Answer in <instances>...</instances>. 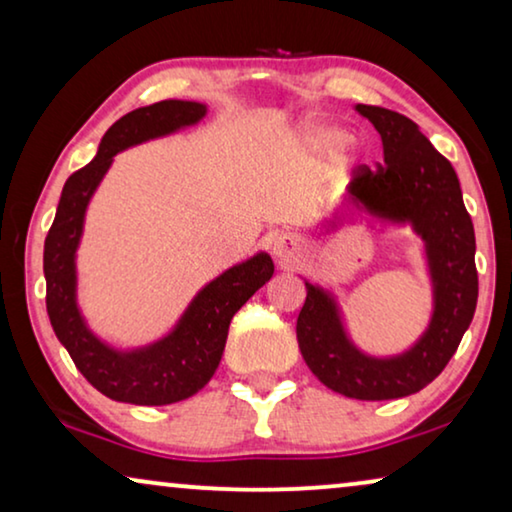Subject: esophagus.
<instances>
[{
  "instance_id": "obj_1",
  "label": "esophagus",
  "mask_w": 512,
  "mask_h": 512,
  "mask_svg": "<svg viewBox=\"0 0 512 512\" xmlns=\"http://www.w3.org/2000/svg\"><path fill=\"white\" fill-rule=\"evenodd\" d=\"M300 251H303V240L298 235H282L277 237L275 244H272V254L279 258L282 263H289L296 258Z\"/></svg>"
}]
</instances>
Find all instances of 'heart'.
<instances>
[{"instance_id":"obj_1","label":"heart","mask_w":512,"mask_h":512,"mask_svg":"<svg viewBox=\"0 0 512 512\" xmlns=\"http://www.w3.org/2000/svg\"><path fill=\"white\" fill-rule=\"evenodd\" d=\"M307 139H310V144H314V146H326V144L331 142V139H335V137H333L331 130L312 128L310 132H307ZM340 144H347V142H345V139H340Z\"/></svg>"}]
</instances>
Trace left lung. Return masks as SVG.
Here are the masks:
<instances>
[{
    "label": "left lung",
    "instance_id": "obj_1",
    "mask_svg": "<svg viewBox=\"0 0 512 512\" xmlns=\"http://www.w3.org/2000/svg\"><path fill=\"white\" fill-rule=\"evenodd\" d=\"M356 111L380 132L384 163L377 170L356 167L349 195L370 214L410 221L422 235L436 307L415 347L394 359H373L347 340L333 300L319 286L305 284L296 335L305 363L328 389L359 401H389L417 394L436 380L471 326L478 305L475 233L457 172L417 123L368 104H356Z\"/></svg>",
    "mask_w": 512,
    "mask_h": 512
}]
</instances>
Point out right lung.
<instances>
[{"instance_id": "add662e5", "label": "right lung", "mask_w": 512, "mask_h": 512, "mask_svg": "<svg viewBox=\"0 0 512 512\" xmlns=\"http://www.w3.org/2000/svg\"><path fill=\"white\" fill-rule=\"evenodd\" d=\"M205 104L163 100L130 111L102 137L100 151L76 170L62 188L58 212L44 242L46 310L58 340L81 375L111 401L132 405H170L198 394L212 380L226 347L235 312L275 272L268 254H256L209 282L188 307L177 328L139 352H114L83 324L74 300V254L79 247L88 200L118 151L167 135L205 116Z\"/></svg>"}]
</instances>
